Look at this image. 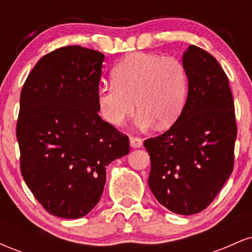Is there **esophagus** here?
Masks as SVG:
<instances>
[{
	"label": "esophagus",
	"mask_w": 252,
	"mask_h": 252,
	"mask_svg": "<svg viewBox=\"0 0 252 252\" xmlns=\"http://www.w3.org/2000/svg\"><path fill=\"white\" fill-rule=\"evenodd\" d=\"M130 146L132 148H141L142 147V140L136 136H130Z\"/></svg>",
	"instance_id": "esophagus-1"
}]
</instances>
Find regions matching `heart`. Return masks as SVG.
Instances as JSON below:
<instances>
[{"instance_id":"b5f03b06","label":"heart","mask_w":252,"mask_h":252,"mask_svg":"<svg viewBox=\"0 0 252 252\" xmlns=\"http://www.w3.org/2000/svg\"><path fill=\"white\" fill-rule=\"evenodd\" d=\"M114 84L97 90L98 111L106 123L122 126L136 108L142 128L167 129L180 117L189 96L186 67L174 57L134 53L112 70Z\"/></svg>"}]
</instances>
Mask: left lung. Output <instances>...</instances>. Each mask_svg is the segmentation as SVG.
<instances>
[{
  "label": "left lung",
  "mask_w": 252,
  "mask_h": 252,
  "mask_svg": "<svg viewBox=\"0 0 252 252\" xmlns=\"http://www.w3.org/2000/svg\"><path fill=\"white\" fill-rule=\"evenodd\" d=\"M189 96L180 117L144 141L150 156L149 189L176 215L201 212L230 178L237 124L226 73L216 58L190 45L182 57Z\"/></svg>",
  "instance_id": "8db88e82"
}]
</instances>
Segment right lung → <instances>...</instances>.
Wrapping results in <instances>:
<instances>
[{
	"label": "right lung",
	"instance_id": "1",
	"mask_svg": "<svg viewBox=\"0 0 252 252\" xmlns=\"http://www.w3.org/2000/svg\"><path fill=\"white\" fill-rule=\"evenodd\" d=\"M104 54L65 46L43 56L20 97L16 137L28 189L51 215L78 219L102 196L105 167L129 153L128 136L98 115Z\"/></svg>",
	"mask_w": 252,
	"mask_h": 252
}]
</instances>
